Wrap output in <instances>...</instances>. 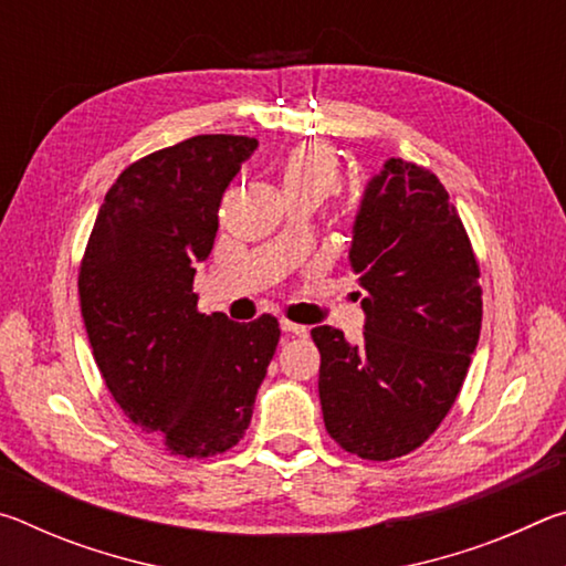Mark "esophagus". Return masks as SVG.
I'll use <instances>...</instances> for the list:
<instances>
[{
	"label": "esophagus",
	"mask_w": 566,
	"mask_h": 566,
	"mask_svg": "<svg viewBox=\"0 0 566 566\" xmlns=\"http://www.w3.org/2000/svg\"><path fill=\"white\" fill-rule=\"evenodd\" d=\"M280 327L286 334H294V337H306V334H310V329L302 327V324H294V322H286V319L280 322Z\"/></svg>",
	"instance_id": "obj_1"
}]
</instances>
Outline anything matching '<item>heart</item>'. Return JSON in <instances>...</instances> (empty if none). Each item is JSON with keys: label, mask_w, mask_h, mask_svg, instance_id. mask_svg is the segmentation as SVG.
<instances>
[{"label": "heart", "mask_w": 566, "mask_h": 566, "mask_svg": "<svg viewBox=\"0 0 566 566\" xmlns=\"http://www.w3.org/2000/svg\"><path fill=\"white\" fill-rule=\"evenodd\" d=\"M280 185L290 205H322L342 185V165L337 151L324 145V142L296 145L282 159Z\"/></svg>", "instance_id": "b5f03b06"}]
</instances>
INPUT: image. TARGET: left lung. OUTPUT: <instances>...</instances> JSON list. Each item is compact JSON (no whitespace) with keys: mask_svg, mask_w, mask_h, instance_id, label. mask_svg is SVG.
Segmentation results:
<instances>
[{"mask_svg":"<svg viewBox=\"0 0 566 566\" xmlns=\"http://www.w3.org/2000/svg\"><path fill=\"white\" fill-rule=\"evenodd\" d=\"M349 264L364 339L312 329L324 427L347 452L387 462L424 444L464 385L482 329L479 264L442 181L395 157L364 189Z\"/></svg>","mask_w":566,"mask_h":566,"instance_id":"8db88e82","label":"left lung"}]
</instances>
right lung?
<instances>
[{
    "mask_svg": "<svg viewBox=\"0 0 566 566\" xmlns=\"http://www.w3.org/2000/svg\"><path fill=\"white\" fill-rule=\"evenodd\" d=\"M260 142L199 134L134 161L99 207L80 270L84 327L104 385L171 454L214 457L244 437L280 342L272 314H199L195 264L219 205Z\"/></svg>",
    "mask_w": 566,
    "mask_h": 566,
    "instance_id": "right-lung-1",
    "label": "right lung"
}]
</instances>
